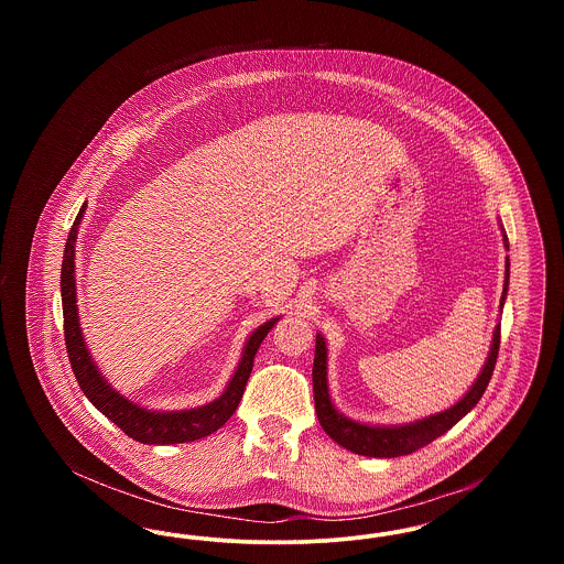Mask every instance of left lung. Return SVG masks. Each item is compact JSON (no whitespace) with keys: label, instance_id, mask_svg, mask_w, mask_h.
<instances>
[{"label":"left lung","instance_id":"left-lung-1","mask_svg":"<svg viewBox=\"0 0 564 564\" xmlns=\"http://www.w3.org/2000/svg\"><path fill=\"white\" fill-rule=\"evenodd\" d=\"M501 235H503V247L510 251V241L506 235L503 224ZM508 285H510V258H506V283H503V294H501V304L499 311L503 313V304L508 297ZM499 340H501V323L495 325L492 332V343L488 357L484 361L482 370L469 391L453 403L451 408L430 414L425 419L403 423V425H370L361 421H352L345 416L329 395V384H327V345L322 334H317V345H315V364H313V391H315V410L317 419L322 423L323 431L343 448L350 453L361 456H376V458H393V456H403L423 448L431 444L435 437L444 435L446 431L453 430L467 412L476 408L480 398L490 382V376L497 364L499 355Z\"/></svg>","mask_w":564,"mask_h":564}]
</instances>
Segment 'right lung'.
<instances>
[{
    "instance_id": "1",
    "label": "right lung",
    "mask_w": 564,
    "mask_h": 564,
    "mask_svg": "<svg viewBox=\"0 0 564 564\" xmlns=\"http://www.w3.org/2000/svg\"><path fill=\"white\" fill-rule=\"evenodd\" d=\"M86 212V203L82 205L80 214L69 230L63 253L61 267V302H63V323H65V345L69 352L72 370L80 384L84 395L101 414H106L113 425H118L129 437L141 444H184L200 437L212 435L219 430L239 408L247 378L253 368V357L260 349L262 340L269 336L270 329L281 317H272L269 322L256 327L245 347H242L239 366L230 376L226 389L214 402L188 408V410H152L141 403L124 398L101 375L97 361L93 359L82 334L80 317H78V297H76V241L80 230L82 217Z\"/></svg>"
}]
</instances>
